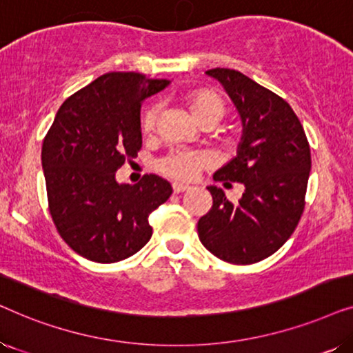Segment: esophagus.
I'll return each instance as SVG.
<instances>
[{
  "label": "esophagus",
  "instance_id": "1",
  "mask_svg": "<svg viewBox=\"0 0 353 353\" xmlns=\"http://www.w3.org/2000/svg\"><path fill=\"white\" fill-rule=\"evenodd\" d=\"M172 188H173V192H176V194H178V192H185V191L190 190V186L181 185V183H173Z\"/></svg>",
  "mask_w": 353,
  "mask_h": 353
}]
</instances>
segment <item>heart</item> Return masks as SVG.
<instances>
[{
	"mask_svg": "<svg viewBox=\"0 0 353 353\" xmlns=\"http://www.w3.org/2000/svg\"><path fill=\"white\" fill-rule=\"evenodd\" d=\"M188 105L191 114L194 115L197 122L202 123L204 120H219L223 119L226 114V101L223 96L214 90H197L188 96ZM159 105L156 103L148 104L141 112V130L144 133H151L157 125ZM209 163L205 154L197 151H186V149H175L165 156L161 157L156 163L157 170L163 175L176 178V180H192L201 168Z\"/></svg>",
	"mask_w": 353,
	"mask_h": 353,
	"instance_id": "obj_1",
	"label": "heart"
}]
</instances>
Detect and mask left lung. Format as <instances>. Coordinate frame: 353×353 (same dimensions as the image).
<instances>
[{
    "mask_svg": "<svg viewBox=\"0 0 353 353\" xmlns=\"http://www.w3.org/2000/svg\"><path fill=\"white\" fill-rule=\"evenodd\" d=\"M233 101L243 122L236 157L214 173L215 181L244 185L231 202L207 186L212 209L197 221L204 248L234 265L260 262L276 252L296 230L305 207L310 146L291 105L273 91L233 69H210Z\"/></svg>",
    "mask_w": 353,
    "mask_h": 353,
    "instance_id": "obj_1",
    "label": "left lung"
}]
</instances>
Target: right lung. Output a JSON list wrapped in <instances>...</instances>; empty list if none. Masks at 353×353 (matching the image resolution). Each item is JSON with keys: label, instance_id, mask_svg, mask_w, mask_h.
Segmentation results:
<instances>
[{"label": "right lung", "instance_id": "1", "mask_svg": "<svg viewBox=\"0 0 353 353\" xmlns=\"http://www.w3.org/2000/svg\"><path fill=\"white\" fill-rule=\"evenodd\" d=\"M170 80L109 72L64 101L41 148L48 205L61 238L81 257L114 263L151 239L149 214L172 194L163 178L117 183L141 149V103Z\"/></svg>", "mask_w": 353, "mask_h": 353}]
</instances>
